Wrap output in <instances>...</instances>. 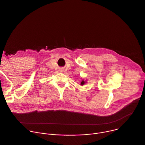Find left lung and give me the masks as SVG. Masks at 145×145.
<instances>
[{
    "instance_id": "1",
    "label": "left lung",
    "mask_w": 145,
    "mask_h": 145,
    "mask_svg": "<svg viewBox=\"0 0 145 145\" xmlns=\"http://www.w3.org/2000/svg\"><path fill=\"white\" fill-rule=\"evenodd\" d=\"M85 84V82H84V81H83L82 80V81H81V85H82V86H83L84 84Z\"/></svg>"
}]
</instances>
